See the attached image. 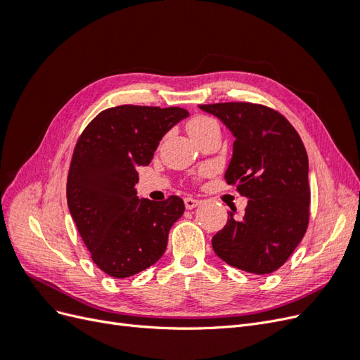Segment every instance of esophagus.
Here are the masks:
<instances>
[{"label":"esophagus","mask_w":360,"mask_h":360,"mask_svg":"<svg viewBox=\"0 0 360 360\" xmlns=\"http://www.w3.org/2000/svg\"><path fill=\"white\" fill-rule=\"evenodd\" d=\"M200 202H201L200 200H197V198H192V197H186V198H184V205H186V209H188V210L195 209V207H197Z\"/></svg>","instance_id":"obj_1"}]
</instances>
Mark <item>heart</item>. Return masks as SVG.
I'll use <instances>...</instances> for the list:
<instances>
[{
  "instance_id": "1",
  "label": "heart",
  "mask_w": 360,
  "mask_h": 360,
  "mask_svg": "<svg viewBox=\"0 0 360 360\" xmlns=\"http://www.w3.org/2000/svg\"><path fill=\"white\" fill-rule=\"evenodd\" d=\"M213 129H219V124H217L214 118L205 117V115H198V117L192 118L188 124V130L193 139L205 135L207 132H210V130H213ZM205 171H202V174Z\"/></svg>"
}]
</instances>
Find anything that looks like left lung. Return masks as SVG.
Segmentation results:
<instances>
[{
	"label": "left lung",
	"instance_id": "1",
	"mask_svg": "<svg viewBox=\"0 0 360 360\" xmlns=\"http://www.w3.org/2000/svg\"><path fill=\"white\" fill-rule=\"evenodd\" d=\"M231 130L234 151L225 181L249 198L242 217L212 238L225 263L255 275L279 269L309 224L308 155L297 130L274 108L250 102L198 105Z\"/></svg>",
	"mask_w": 360,
	"mask_h": 360
}]
</instances>
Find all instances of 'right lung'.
I'll list each match as a JSON object with an SVG mask.
<instances>
[{"mask_svg": "<svg viewBox=\"0 0 360 360\" xmlns=\"http://www.w3.org/2000/svg\"><path fill=\"white\" fill-rule=\"evenodd\" d=\"M189 112L184 108L120 105L97 114L75 146L68 205L91 259L106 275L129 278L163 255L172 224L184 212L177 195L139 200L138 167Z\"/></svg>", "mask_w": 360, "mask_h": 360, "instance_id": "right-lung-1", "label": "right lung"}]
</instances>
